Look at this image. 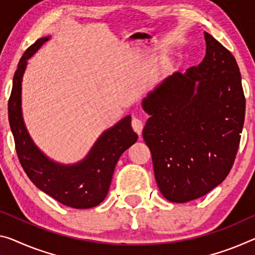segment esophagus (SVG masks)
<instances>
[{"instance_id": "1", "label": "esophagus", "mask_w": 255, "mask_h": 255, "mask_svg": "<svg viewBox=\"0 0 255 255\" xmlns=\"http://www.w3.org/2000/svg\"><path fill=\"white\" fill-rule=\"evenodd\" d=\"M131 124H132V128H133V130H134V132L138 133V134L140 135L141 132H142V128H143L142 121L138 119V117H132Z\"/></svg>"}]
</instances>
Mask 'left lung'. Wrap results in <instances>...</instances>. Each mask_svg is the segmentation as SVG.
<instances>
[{
    "mask_svg": "<svg viewBox=\"0 0 255 255\" xmlns=\"http://www.w3.org/2000/svg\"><path fill=\"white\" fill-rule=\"evenodd\" d=\"M198 66L175 72L148 93L142 136L167 201L186 203L226 179L240 147L245 97L236 59L209 33Z\"/></svg>",
    "mask_w": 255,
    "mask_h": 255,
    "instance_id": "1",
    "label": "left lung"
}]
</instances>
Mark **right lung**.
<instances>
[{
    "label": "right lung",
    "mask_w": 255,
    "mask_h": 255,
    "mask_svg": "<svg viewBox=\"0 0 255 255\" xmlns=\"http://www.w3.org/2000/svg\"><path fill=\"white\" fill-rule=\"evenodd\" d=\"M49 38H38L30 45L14 73L7 113L15 150L27 177L38 189L66 206L91 209L99 205L107 196L117 160L138 140V134L132 130L131 116L124 117L99 136L87 157L72 165L53 162L38 149L23 123L21 81L27 59Z\"/></svg>",
    "instance_id": "right-lung-1"
}]
</instances>
